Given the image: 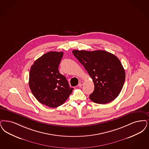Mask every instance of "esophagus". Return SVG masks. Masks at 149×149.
Instances as JSON below:
<instances>
[{
	"instance_id": "esophagus-1",
	"label": "esophagus",
	"mask_w": 149,
	"mask_h": 149,
	"mask_svg": "<svg viewBox=\"0 0 149 149\" xmlns=\"http://www.w3.org/2000/svg\"><path fill=\"white\" fill-rule=\"evenodd\" d=\"M83 81H80V82L79 83V87H81V86H82V85H83Z\"/></svg>"
}]
</instances>
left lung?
<instances>
[{
    "label": "left lung",
    "instance_id": "1",
    "mask_svg": "<svg viewBox=\"0 0 149 149\" xmlns=\"http://www.w3.org/2000/svg\"><path fill=\"white\" fill-rule=\"evenodd\" d=\"M93 79L94 90L91 101L105 104L113 101L121 92L125 80V70L119 59L104 50L72 52Z\"/></svg>",
    "mask_w": 149,
    "mask_h": 149
}]
</instances>
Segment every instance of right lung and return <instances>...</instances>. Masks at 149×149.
<instances>
[{
  "label": "right lung",
  "mask_w": 149,
  "mask_h": 149,
  "mask_svg": "<svg viewBox=\"0 0 149 149\" xmlns=\"http://www.w3.org/2000/svg\"><path fill=\"white\" fill-rule=\"evenodd\" d=\"M63 56L62 52H50L31 66L29 85L31 93L38 101L49 107L63 105L73 90L58 70Z\"/></svg>",
  "instance_id": "add662e5"
}]
</instances>
